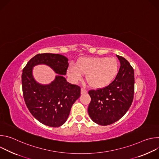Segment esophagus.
Masks as SVG:
<instances>
[{"label": "esophagus", "instance_id": "esophagus-1", "mask_svg": "<svg viewBox=\"0 0 159 159\" xmlns=\"http://www.w3.org/2000/svg\"><path fill=\"white\" fill-rule=\"evenodd\" d=\"M87 93V90L84 88H82L81 89V94H85Z\"/></svg>", "mask_w": 159, "mask_h": 159}]
</instances>
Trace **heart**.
Returning <instances> with one entry per match:
<instances>
[{
	"instance_id": "heart-1",
	"label": "heart",
	"mask_w": 159,
	"mask_h": 159,
	"mask_svg": "<svg viewBox=\"0 0 159 159\" xmlns=\"http://www.w3.org/2000/svg\"><path fill=\"white\" fill-rule=\"evenodd\" d=\"M118 72V64L113 58L87 57L80 58L76 65L68 69L69 75L74 80L85 79L90 87L100 89L108 85L115 78Z\"/></svg>"
}]
</instances>
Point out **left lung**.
I'll list each match as a JSON object with an SVG mask.
<instances>
[{
	"label": "left lung",
	"instance_id": "1",
	"mask_svg": "<svg viewBox=\"0 0 159 159\" xmlns=\"http://www.w3.org/2000/svg\"><path fill=\"white\" fill-rule=\"evenodd\" d=\"M120 68L115 79L108 85L89 90L91 98L88 112L96 123L106 126L122 118L130 107L134 96V69L127 60L116 55Z\"/></svg>",
	"mask_w": 159,
	"mask_h": 159
}]
</instances>
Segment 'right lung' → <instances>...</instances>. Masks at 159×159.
Returning a JSON list of instances; mask_svg holds the SVG:
<instances>
[{
    "label": "right lung",
    "instance_id": "add662e5",
    "mask_svg": "<svg viewBox=\"0 0 159 159\" xmlns=\"http://www.w3.org/2000/svg\"><path fill=\"white\" fill-rule=\"evenodd\" d=\"M41 63L50 66L61 74L49 85H40L32 77V67ZM68 67L66 57L47 53L35 55L22 70V94L26 106L36 120L50 127L65 123L73 104L80 96V87L69 83L63 77Z\"/></svg>",
    "mask_w": 159,
    "mask_h": 159
}]
</instances>
